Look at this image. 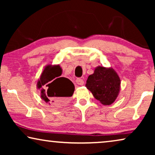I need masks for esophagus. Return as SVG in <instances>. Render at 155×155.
<instances>
[{
  "instance_id": "34e87169",
  "label": "esophagus",
  "mask_w": 155,
  "mask_h": 155,
  "mask_svg": "<svg viewBox=\"0 0 155 155\" xmlns=\"http://www.w3.org/2000/svg\"><path fill=\"white\" fill-rule=\"evenodd\" d=\"M76 83H77L78 85H83L84 84V80L81 79V78H78L77 80H76Z\"/></svg>"
}]
</instances>
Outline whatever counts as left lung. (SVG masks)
Segmentation results:
<instances>
[{
	"instance_id": "8db88e82",
	"label": "left lung",
	"mask_w": 155,
	"mask_h": 155,
	"mask_svg": "<svg viewBox=\"0 0 155 155\" xmlns=\"http://www.w3.org/2000/svg\"><path fill=\"white\" fill-rule=\"evenodd\" d=\"M85 86L95 99L103 105L109 106L119 94L120 80L114 68L99 65L94 73L89 75Z\"/></svg>"
}]
</instances>
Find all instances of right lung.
<instances>
[{"mask_svg":"<svg viewBox=\"0 0 155 155\" xmlns=\"http://www.w3.org/2000/svg\"><path fill=\"white\" fill-rule=\"evenodd\" d=\"M62 72L59 65H46L37 82L42 100L55 107L63 105L75 91V86L71 80L61 77Z\"/></svg>","mask_w":155,"mask_h":155,"instance_id":"obj_1","label":"right lung"}]
</instances>
